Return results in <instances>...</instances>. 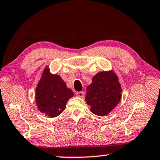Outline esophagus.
Listing matches in <instances>:
<instances>
[{
  "instance_id": "34e87169",
  "label": "esophagus",
  "mask_w": 160,
  "mask_h": 160,
  "mask_svg": "<svg viewBox=\"0 0 160 160\" xmlns=\"http://www.w3.org/2000/svg\"><path fill=\"white\" fill-rule=\"evenodd\" d=\"M84 95H85V93L83 92H78L76 93V96H78V97H83Z\"/></svg>"
}]
</instances>
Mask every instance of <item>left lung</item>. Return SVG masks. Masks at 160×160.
Here are the masks:
<instances>
[{"instance_id":"obj_1","label":"left lung","mask_w":160,"mask_h":160,"mask_svg":"<svg viewBox=\"0 0 160 160\" xmlns=\"http://www.w3.org/2000/svg\"><path fill=\"white\" fill-rule=\"evenodd\" d=\"M122 90L118 77L113 70L102 71L93 77L87 88L85 102L94 114L104 116L109 113L120 102Z\"/></svg>"}]
</instances>
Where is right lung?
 <instances>
[{
    "mask_svg": "<svg viewBox=\"0 0 160 160\" xmlns=\"http://www.w3.org/2000/svg\"><path fill=\"white\" fill-rule=\"evenodd\" d=\"M74 95L60 75L52 74L46 66L35 90V102L40 112L50 118L60 115Z\"/></svg>",
    "mask_w": 160,
    "mask_h": 160,
    "instance_id": "1",
    "label": "right lung"
}]
</instances>
